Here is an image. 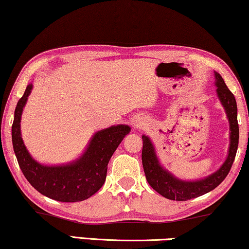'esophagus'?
Wrapping results in <instances>:
<instances>
[{"mask_svg": "<svg viewBox=\"0 0 249 249\" xmlns=\"http://www.w3.org/2000/svg\"><path fill=\"white\" fill-rule=\"evenodd\" d=\"M134 125H135V127H136V128L141 127V125H142V122H141V121H138V120H135V121H134Z\"/></svg>", "mask_w": 249, "mask_h": 249, "instance_id": "1", "label": "esophagus"}]
</instances>
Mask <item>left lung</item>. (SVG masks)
I'll return each mask as SVG.
<instances>
[{
    "label": "left lung",
    "instance_id": "1",
    "mask_svg": "<svg viewBox=\"0 0 249 249\" xmlns=\"http://www.w3.org/2000/svg\"><path fill=\"white\" fill-rule=\"evenodd\" d=\"M215 85L217 87L216 92L223 105L229 119V124H230V147H229L228 158L217 172L198 180H189L188 182V180L178 179L172 173L161 167L152 142L145 135L142 136L143 138L142 162H143L145 176H146L148 184L164 198L176 200V201H186V200L196 198V196L211 192L212 190L217 188L230 172L239 143L237 102H235L233 93L229 90L224 83V80L216 72Z\"/></svg>",
    "mask_w": 249,
    "mask_h": 249
}]
</instances>
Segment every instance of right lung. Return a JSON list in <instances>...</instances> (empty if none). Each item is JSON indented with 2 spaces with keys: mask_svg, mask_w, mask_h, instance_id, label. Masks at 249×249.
Instances as JSON below:
<instances>
[{
  "mask_svg": "<svg viewBox=\"0 0 249 249\" xmlns=\"http://www.w3.org/2000/svg\"><path fill=\"white\" fill-rule=\"evenodd\" d=\"M33 86L28 85L15 109L12 124V145L19 167L35 190L48 198L61 202L82 201L102 188L106 179L107 164L130 127L118 124L97 131L86 152L79 159L60 166H46L35 161L20 134V119Z\"/></svg>",
  "mask_w": 249,
  "mask_h": 249,
  "instance_id": "right-lung-1",
  "label": "right lung"
}]
</instances>
